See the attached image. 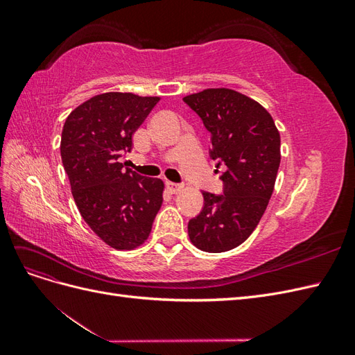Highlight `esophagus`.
Returning <instances> with one entry per match:
<instances>
[{"mask_svg": "<svg viewBox=\"0 0 355 355\" xmlns=\"http://www.w3.org/2000/svg\"><path fill=\"white\" fill-rule=\"evenodd\" d=\"M182 187L180 184H173V182H167V189H168V192L170 194H178L179 191H182Z\"/></svg>", "mask_w": 355, "mask_h": 355, "instance_id": "34e87169", "label": "esophagus"}]
</instances>
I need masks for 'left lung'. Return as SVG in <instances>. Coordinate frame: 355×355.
Wrapping results in <instances>:
<instances>
[{
	"instance_id": "obj_1",
	"label": "left lung",
	"mask_w": 355,
	"mask_h": 355,
	"mask_svg": "<svg viewBox=\"0 0 355 355\" xmlns=\"http://www.w3.org/2000/svg\"><path fill=\"white\" fill-rule=\"evenodd\" d=\"M211 133L210 158L225 166L223 194L202 192L204 207L188 223L189 239L209 253L240 245L259 223L280 167V133L261 103L231 89L185 96Z\"/></svg>"
}]
</instances>
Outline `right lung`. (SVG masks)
<instances>
[{
    "label": "right lung",
    "mask_w": 355,
    "mask_h": 355,
    "mask_svg": "<svg viewBox=\"0 0 355 355\" xmlns=\"http://www.w3.org/2000/svg\"><path fill=\"white\" fill-rule=\"evenodd\" d=\"M158 101L120 92L93 96L68 115L62 130L60 155L75 204L92 231L116 250L144 244L163 204V180L120 163Z\"/></svg>",
    "instance_id": "right-lung-1"
}]
</instances>
